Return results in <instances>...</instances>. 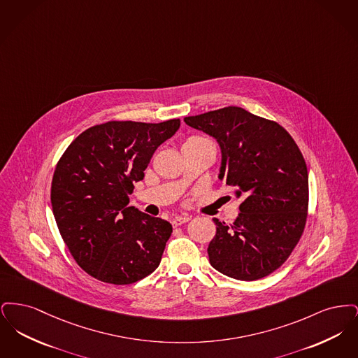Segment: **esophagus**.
<instances>
[{"label": "esophagus", "mask_w": 358, "mask_h": 358, "mask_svg": "<svg viewBox=\"0 0 358 358\" xmlns=\"http://www.w3.org/2000/svg\"><path fill=\"white\" fill-rule=\"evenodd\" d=\"M189 220H190V217H189L187 215H181V216H176V217H173L171 224H173V227H178V225H181V224H184V222H189Z\"/></svg>", "instance_id": "1"}]
</instances>
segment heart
I'll list each match as a JSON object with an SVG mask.
<instances>
[{
  "mask_svg": "<svg viewBox=\"0 0 358 358\" xmlns=\"http://www.w3.org/2000/svg\"><path fill=\"white\" fill-rule=\"evenodd\" d=\"M203 141H208V139L201 138V136H190V138H187L185 145H187V143H193V142H203Z\"/></svg>",
  "mask_w": 358,
  "mask_h": 358,
  "instance_id": "b5f03b06",
  "label": "heart"
}]
</instances>
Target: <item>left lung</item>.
Returning a JSON list of instances; mask_svg holds the SVG:
<instances>
[{"label": "left lung", "instance_id": "left-lung-1", "mask_svg": "<svg viewBox=\"0 0 358 358\" xmlns=\"http://www.w3.org/2000/svg\"><path fill=\"white\" fill-rule=\"evenodd\" d=\"M184 122L217 141L219 180L243 200L232 225L213 219L210 266L238 280L270 275L287 260L306 224L308 174L299 148L280 124L236 106Z\"/></svg>", "mask_w": 358, "mask_h": 358}]
</instances>
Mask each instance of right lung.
Masks as SVG:
<instances>
[{
    "instance_id": "1",
    "label": "right lung",
    "mask_w": 358,
    "mask_h": 358,
    "mask_svg": "<svg viewBox=\"0 0 358 358\" xmlns=\"http://www.w3.org/2000/svg\"><path fill=\"white\" fill-rule=\"evenodd\" d=\"M178 129L180 120L107 122L87 129L59 159L53 216L71 255L95 279L130 285L159 266L171 224L129 206V194Z\"/></svg>"
}]
</instances>
